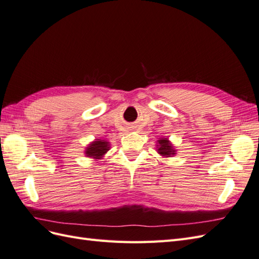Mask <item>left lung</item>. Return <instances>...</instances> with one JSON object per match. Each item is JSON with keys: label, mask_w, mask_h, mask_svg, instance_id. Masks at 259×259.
Segmentation results:
<instances>
[{"label": "left lung", "mask_w": 259, "mask_h": 259, "mask_svg": "<svg viewBox=\"0 0 259 259\" xmlns=\"http://www.w3.org/2000/svg\"><path fill=\"white\" fill-rule=\"evenodd\" d=\"M156 148H158L156 149L158 153L163 156H165V158L174 155L176 152L173 145L170 144V142L167 138H160L158 140V144H156Z\"/></svg>", "instance_id": "left-lung-1"}]
</instances>
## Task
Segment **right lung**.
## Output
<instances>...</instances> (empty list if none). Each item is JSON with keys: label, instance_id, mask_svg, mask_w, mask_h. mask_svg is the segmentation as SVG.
<instances>
[{"label": "right lung", "instance_id": "1", "mask_svg": "<svg viewBox=\"0 0 259 259\" xmlns=\"http://www.w3.org/2000/svg\"><path fill=\"white\" fill-rule=\"evenodd\" d=\"M108 142L106 140H101V139H96L95 142H93L89 145V147L86 148L85 150V154L89 158H93V159H101L103 155H105V153H107V151L110 149L109 147Z\"/></svg>", "mask_w": 259, "mask_h": 259}]
</instances>
